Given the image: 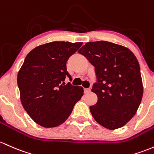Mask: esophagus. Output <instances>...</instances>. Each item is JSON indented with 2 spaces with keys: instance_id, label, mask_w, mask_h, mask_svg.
Returning a JSON list of instances; mask_svg holds the SVG:
<instances>
[{
  "instance_id": "1",
  "label": "esophagus",
  "mask_w": 154,
  "mask_h": 154,
  "mask_svg": "<svg viewBox=\"0 0 154 154\" xmlns=\"http://www.w3.org/2000/svg\"><path fill=\"white\" fill-rule=\"evenodd\" d=\"M84 92L85 94H89L91 92V89L90 88H85L84 89Z\"/></svg>"
}]
</instances>
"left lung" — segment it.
I'll return each mask as SVG.
<instances>
[{"label":"left lung","instance_id":"obj_1","mask_svg":"<svg viewBox=\"0 0 154 154\" xmlns=\"http://www.w3.org/2000/svg\"><path fill=\"white\" fill-rule=\"evenodd\" d=\"M78 52L95 67L97 82L91 91L98 100L90 106L93 117L107 129L122 127L136 114L143 98L137 59L127 47L104 41L88 42Z\"/></svg>","mask_w":154,"mask_h":154}]
</instances>
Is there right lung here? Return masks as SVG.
I'll return each mask as SVG.
<instances>
[{
  "mask_svg": "<svg viewBox=\"0 0 154 154\" xmlns=\"http://www.w3.org/2000/svg\"><path fill=\"white\" fill-rule=\"evenodd\" d=\"M82 42H52L35 47L25 57L17 74L20 100L37 124L56 127L65 122L83 96V88L66 85L71 80L66 62Z\"/></svg>",
  "mask_w": 154,
  "mask_h": 154,
  "instance_id": "right-lung-1",
  "label": "right lung"
}]
</instances>
